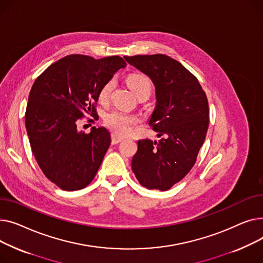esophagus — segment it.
<instances>
[{
    "mask_svg": "<svg viewBox=\"0 0 263 263\" xmlns=\"http://www.w3.org/2000/svg\"><path fill=\"white\" fill-rule=\"evenodd\" d=\"M123 139H124V138L120 137L119 135H117V134H115V133H112V135H111V142H112V144H118V143H120L121 141H123Z\"/></svg>",
    "mask_w": 263,
    "mask_h": 263,
    "instance_id": "obj_1",
    "label": "esophagus"
}]
</instances>
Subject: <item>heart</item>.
Listing matches in <instances>:
<instances>
[{"label": "heart", "mask_w": 263, "mask_h": 263, "mask_svg": "<svg viewBox=\"0 0 263 263\" xmlns=\"http://www.w3.org/2000/svg\"><path fill=\"white\" fill-rule=\"evenodd\" d=\"M128 85L135 96L141 93V92H147L151 95L152 91V83L147 76L143 74H132L127 79ZM115 80L107 81L99 91V101L105 103L109 99V96L115 87ZM105 124L109 127L115 134L117 135H127L133 125H135L138 122V118L134 115L121 111V110H114L105 116Z\"/></svg>", "instance_id": "b5f03b06"}]
</instances>
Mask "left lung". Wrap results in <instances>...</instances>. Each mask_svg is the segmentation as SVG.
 <instances>
[{
    "label": "left lung",
    "mask_w": 263,
    "mask_h": 263,
    "mask_svg": "<svg viewBox=\"0 0 263 263\" xmlns=\"http://www.w3.org/2000/svg\"><path fill=\"white\" fill-rule=\"evenodd\" d=\"M124 58L155 86L156 106L148 124L160 138L138 140L133 172L146 189L166 191L190 172L205 141L209 126L207 97L196 77L171 57L155 54Z\"/></svg>",
    "instance_id": "obj_1"
}]
</instances>
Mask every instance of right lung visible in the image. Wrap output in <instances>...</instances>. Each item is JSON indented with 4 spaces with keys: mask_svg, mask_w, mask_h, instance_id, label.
<instances>
[{
    "mask_svg": "<svg viewBox=\"0 0 263 263\" xmlns=\"http://www.w3.org/2000/svg\"><path fill=\"white\" fill-rule=\"evenodd\" d=\"M126 67L122 57L73 54L37 77L28 96L25 127L43 174L60 189L81 190L95 178L110 145V134L93 126L77 129L85 114L97 115L101 87Z\"/></svg>",
    "mask_w": 263,
    "mask_h": 263,
    "instance_id": "right-lung-1",
    "label": "right lung"
}]
</instances>
